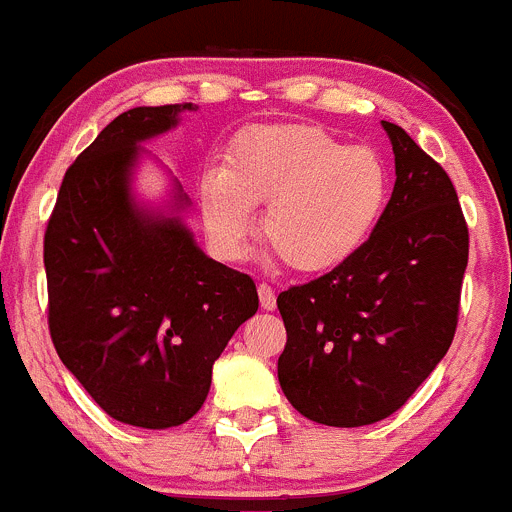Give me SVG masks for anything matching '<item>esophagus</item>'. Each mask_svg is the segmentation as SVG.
I'll return each instance as SVG.
<instances>
[{
  "label": "esophagus",
  "mask_w": 512,
  "mask_h": 512,
  "mask_svg": "<svg viewBox=\"0 0 512 512\" xmlns=\"http://www.w3.org/2000/svg\"><path fill=\"white\" fill-rule=\"evenodd\" d=\"M259 301H261V309L264 311L276 309V294L269 284H259Z\"/></svg>",
  "instance_id": "34e87169"
}]
</instances>
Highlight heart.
Returning <instances> with one entry per match:
<instances>
[{
	"label": "heart",
	"mask_w": 512,
	"mask_h": 512,
	"mask_svg": "<svg viewBox=\"0 0 512 512\" xmlns=\"http://www.w3.org/2000/svg\"><path fill=\"white\" fill-rule=\"evenodd\" d=\"M203 226L218 253L236 259L266 206L264 238L299 274H324L349 261L377 228L389 201V170L369 145H344L314 125L251 128L226 165L198 180Z\"/></svg>",
	"instance_id": "1"
}]
</instances>
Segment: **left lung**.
I'll return each instance as SVG.
<instances>
[{
    "instance_id": "left-lung-1",
    "label": "left lung",
    "mask_w": 512,
    "mask_h": 512,
    "mask_svg": "<svg viewBox=\"0 0 512 512\" xmlns=\"http://www.w3.org/2000/svg\"><path fill=\"white\" fill-rule=\"evenodd\" d=\"M394 191L369 241L329 274L281 291L279 384L294 410L329 427L384 420L450 349L467 266L455 186L399 125Z\"/></svg>"
}]
</instances>
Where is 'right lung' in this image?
Returning <instances> with one entry per match:
<instances>
[{"instance_id":"add662e5","label":"right lung","mask_w":512,"mask_h":512,"mask_svg":"<svg viewBox=\"0 0 512 512\" xmlns=\"http://www.w3.org/2000/svg\"><path fill=\"white\" fill-rule=\"evenodd\" d=\"M193 102L133 107L67 168L45 233L50 337L97 405L145 430L191 420L213 362L256 314L251 276L208 259L178 211L135 203L140 143L168 133Z\"/></svg>"}]
</instances>
